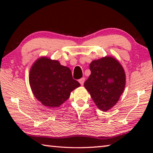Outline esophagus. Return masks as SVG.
Masks as SVG:
<instances>
[{
  "label": "esophagus",
  "instance_id": "34e87169",
  "mask_svg": "<svg viewBox=\"0 0 153 153\" xmlns=\"http://www.w3.org/2000/svg\"><path fill=\"white\" fill-rule=\"evenodd\" d=\"M84 82H85V78H84V77H82V78L79 79V82L80 83V84H81L82 86H83V85H84Z\"/></svg>",
  "mask_w": 153,
  "mask_h": 153
}]
</instances>
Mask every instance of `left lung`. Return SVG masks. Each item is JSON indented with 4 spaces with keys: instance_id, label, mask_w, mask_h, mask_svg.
Here are the masks:
<instances>
[{
    "instance_id": "left-lung-1",
    "label": "left lung",
    "mask_w": 153,
    "mask_h": 153,
    "mask_svg": "<svg viewBox=\"0 0 153 153\" xmlns=\"http://www.w3.org/2000/svg\"><path fill=\"white\" fill-rule=\"evenodd\" d=\"M91 74L84 83L96 105L103 111L116 105L126 85V74L117 59L105 56L90 64Z\"/></svg>"
}]
</instances>
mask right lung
Segmentation results:
<instances>
[{"label": "right lung", "instance_id": "1", "mask_svg": "<svg viewBox=\"0 0 153 153\" xmlns=\"http://www.w3.org/2000/svg\"><path fill=\"white\" fill-rule=\"evenodd\" d=\"M30 85L34 97L44 106L59 107L80 86L73 79L69 67L46 56L39 58L31 67Z\"/></svg>", "mask_w": 153, "mask_h": 153}]
</instances>
